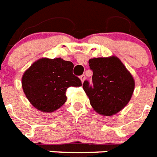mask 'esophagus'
<instances>
[{"mask_svg": "<svg viewBox=\"0 0 157 157\" xmlns=\"http://www.w3.org/2000/svg\"><path fill=\"white\" fill-rule=\"evenodd\" d=\"M80 79H81L82 82H83L85 81V79H86V76H85V75H82L80 76Z\"/></svg>", "mask_w": 157, "mask_h": 157, "instance_id": "1", "label": "esophagus"}]
</instances>
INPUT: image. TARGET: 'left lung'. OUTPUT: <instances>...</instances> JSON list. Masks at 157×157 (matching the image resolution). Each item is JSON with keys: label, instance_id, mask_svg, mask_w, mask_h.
I'll return each instance as SVG.
<instances>
[{"label": "left lung", "instance_id": "left-lung-1", "mask_svg": "<svg viewBox=\"0 0 157 157\" xmlns=\"http://www.w3.org/2000/svg\"><path fill=\"white\" fill-rule=\"evenodd\" d=\"M93 86L83 82V90L96 112L103 116L116 114L128 104L134 90V80L116 56L93 58Z\"/></svg>", "mask_w": 157, "mask_h": 157}]
</instances>
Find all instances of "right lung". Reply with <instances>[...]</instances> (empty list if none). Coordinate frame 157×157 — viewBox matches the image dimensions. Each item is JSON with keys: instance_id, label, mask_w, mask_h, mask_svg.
I'll return each instance as SVG.
<instances>
[{"instance_id": "1", "label": "right lung", "mask_w": 157, "mask_h": 157, "mask_svg": "<svg viewBox=\"0 0 157 157\" xmlns=\"http://www.w3.org/2000/svg\"><path fill=\"white\" fill-rule=\"evenodd\" d=\"M74 64L61 58H41L23 74V92L34 108L52 112L66 102V90L70 86H81V80L73 75Z\"/></svg>"}]
</instances>
